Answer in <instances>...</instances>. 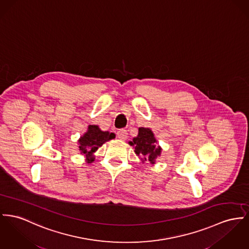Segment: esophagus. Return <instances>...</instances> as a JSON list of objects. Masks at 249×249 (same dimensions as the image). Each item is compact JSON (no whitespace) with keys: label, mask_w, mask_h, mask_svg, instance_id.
<instances>
[{"label":"esophagus","mask_w":249,"mask_h":249,"mask_svg":"<svg viewBox=\"0 0 249 249\" xmlns=\"http://www.w3.org/2000/svg\"><path fill=\"white\" fill-rule=\"evenodd\" d=\"M117 136L121 141H125L127 139V131L125 129H120L117 132Z\"/></svg>","instance_id":"1"}]
</instances>
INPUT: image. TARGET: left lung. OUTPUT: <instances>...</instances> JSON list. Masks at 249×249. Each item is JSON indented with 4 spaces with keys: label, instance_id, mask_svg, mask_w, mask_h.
<instances>
[{
    "label": "left lung",
    "instance_id": "8db88e82",
    "mask_svg": "<svg viewBox=\"0 0 249 249\" xmlns=\"http://www.w3.org/2000/svg\"><path fill=\"white\" fill-rule=\"evenodd\" d=\"M157 140L155 135L150 128L140 127L139 134L132 142H129V144L135 148V153L137 156L141 157V160L143 161H149L151 164L156 163V160L160 156L161 148L157 146Z\"/></svg>",
    "mask_w": 249,
    "mask_h": 249
}]
</instances>
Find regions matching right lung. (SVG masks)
Here are the masks:
<instances>
[{"label":"right lung","instance_id":"obj_1","mask_svg":"<svg viewBox=\"0 0 249 249\" xmlns=\"http://www.w3.org/2000/svg\"><path fill=\"white\" fill-rule=\"evenodd\" d=\"M115 138L114 133L102 131L98 125L90 124L88 127V131L78 140L79 151L86 157V161L91 163L94 161V153L106 142H108Z\"/></svg>","mask_w":249,"mask_h":249}]
</instances>
